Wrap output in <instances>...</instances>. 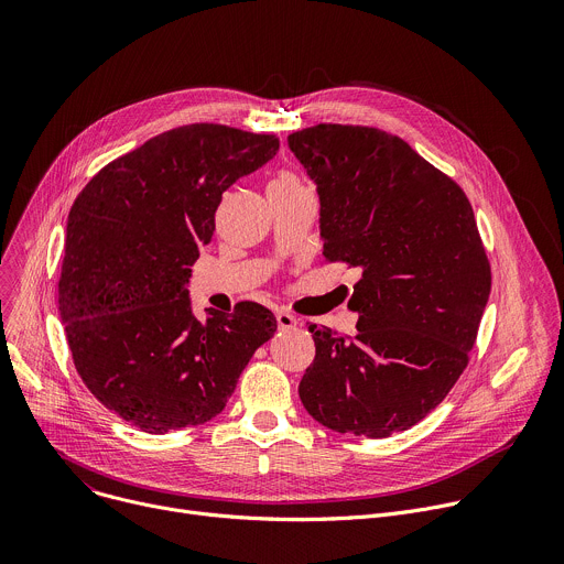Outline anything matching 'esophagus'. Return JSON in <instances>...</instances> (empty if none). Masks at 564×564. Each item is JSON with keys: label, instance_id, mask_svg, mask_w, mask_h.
<instances>
[{"label": "esophagus", "instance_id": "esophagus-1", "mask_svg": "<svg viewBox=\"0 0 564 564\" xmlns=\"http://www.w3.org/2000/svg\"><path fill=\"white\" fill-rule=\"evenodd\" d=\"M275 321H278V327H280L282 332L297 327V318L291 316V314H286V311H280V314L275 316Z\"/></svg>", "mask_w": 564, "mask_h": 564}]
</instances>
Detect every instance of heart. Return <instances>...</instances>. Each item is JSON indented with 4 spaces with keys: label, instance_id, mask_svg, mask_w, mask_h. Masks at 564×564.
Masks as SVG:
<instances>
[{
    "label": "heart",
    "instance_id": "1",
    "mask_svg": "<svg viewBox=\"0 0 564 564\" xmlns=\"http://www.w3.org/2000/svg\"><path fill=\"white\" fill-rule=\"evenodd\" d=\"M297 187H304L300 176L291 170H280L269 185V193H289V191H297Z\"/></svg>",
    "mask_w": 564,
    "mask_h": 564
}]
</instances>
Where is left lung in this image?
Returning <instances> with one entry per match:
<instances>
[{"instance_id":"8db88e82","label":"left lung","mask_w":564,"mask_h":564,"mask_svg":"<svg viewBox=\"0 0 564 564\" xmlns=\"http://www.w3.org/2000/svg\"><path fill=\"white\" fill-rule=\"evenodd\" d=\"M316 181L327 262L360 271L354 336L308 325L300 399L318 423L383 440L425 419L468 365L490 262L462 187L403 139L321 122L289 134Z\"/></svg>"}]
</instances>
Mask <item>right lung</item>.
<instances>
[{
  "label": "right lung",
  "instance_id": "right-lung-1",
  "mask_svg": "<svg viewBox=\"0 0 564 564\" xmlns=\"http://www.w3.org/2000/svg\"><path fill=\"white\" fill-rule=\"evenodd\" d=\"M275 134L193 122L107 163L76 197L57 304L89 392L150 434L217 416L278 321L258 302L193 316L191 267L224 191L275 156Z\"/></svg>",
  "mask_w": 564,
  "mask_h": 564
}]
</instances>
